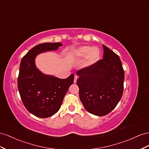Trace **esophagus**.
<instances>
[{
    "instance_id": "esophagus-1",
    "label": "esophagus",
    "mask_w": 149,
    "mask_h": 149,
    "mask_svg": "<svg viewBox=\"0 0 149 149\" xmlns=\"http://www.w3.org/2000/svg\"><path fill=\"white\" fill-rule=\"evenodd\" d=\"M77 78H78L77 76V75H75V77H74V83H76V82H77Z\"/></svg>"
}]
</instances>
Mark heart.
I'll list each match as a JSON object with an SVG mask.
<instances>
[{"label": "heart", "instance_id": "1", "mask_svg": "<svg viewBox=\"0 0 149 149\" xmlns=\"http://www.w3.org/2000/svg\"><path fill=\"white\" fill-rule=\"evenodd\" d=\"M100 49L98 47L81 45L73 49L70 52V56L74 58L81 59L86 57V64L91 66L95 64L100 59Z\"/></svg>", "mask_w": 149, "mask_h": 149}]
</instances>
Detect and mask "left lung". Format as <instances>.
<instances>
[{"mask_svg":"<svg viewBox=\"0 0 149 149\" xmlns=\"http://www.w3.org/2000/svg\"><path fill=\"white\" fill-rule=\"evenodd\" d=\"M103 58L77 72L80 101L87 112L97 116L108 114L121 99L124 70L120 59L107 47Z\"/></svg>","mask_w":149,"mask_h":149,"instance_id":"8db88e82","label":"left lung"}]
</instances>
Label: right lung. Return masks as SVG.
Segmentation results:
<instances>
[{
	"label": "right lung",
	"mask_w": 149,
	"mask_h": 149,
	"mask_svg": "<svg viewBox=\"0 0 149 149\" xmlns=\"http://www.w3.org/2000/svg\"><path fill=\"white\" fill-rule=\"evenodd\" d=\"M60 42H47L33 47L21 61L18 89L22 102L28 111L40 118H47L58 112L74 75L65 79L45 74L36 65V58L41 53L57 50Z\"/></svg>",
	"instance_id": "add662e5"
}]
</instances>
